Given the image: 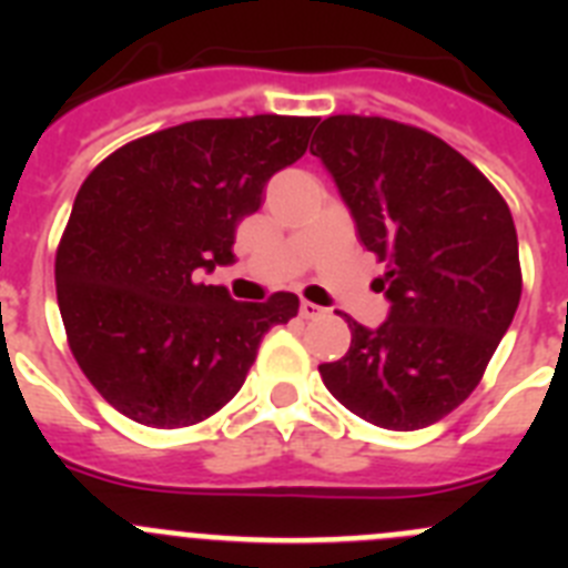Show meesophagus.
<instances>
[{"mask_svg":"<svg viewBox=\"0 0 568 568\" xmlns=\"http://www.w3.org/2000/svg\"><path fill=\"white\" fill-rule=\"evenodd\" d=\"M301 318H318V315H324L327 310L318 307V304H313V301H301Z\"/></svg>","mask_w":568,"mask_h":568,"instance_id":"esophagus-1","label":"esophagus"}]
</instances>
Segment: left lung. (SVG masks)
Segmentation results:
<instances>
[{
    "mask_svg": "<svg viewBox=\"0 0 568 568\" xmlns=\"http://www.w3.org/2000/svg\"><path fill=\"white\" fill-rule=\"evenodd\" d=\"M315 150L358 239L386 261L389 315L318 373L358 418L420 429L464 404L520 301L518 233L504 195L444 139L381 115H329Z\"/></svg>",
    "mask_w": 568,
    "mask_h": 568,
    "instance_id": "left-lung-1",
    "label": "left lung"
}]
</instances>
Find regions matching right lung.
<instances>
[{"label":"right lung","mask_w":568,"mask_h":568,"mask_svg":"<svg viewBox=\"0 0 568 568\" xmlns=\"http://www.w3.org/2000/svg\"><path fill=\"white\" fill-rule=\"evenodd\" d=\"M318 119H199L110 153L79 187L57 250L70 353L110 406L155 429L219 413L298 295L233 301L202 273L233 264L235 227Z\"/></svg>","instance_id":"obj_1"}]
</instances>
